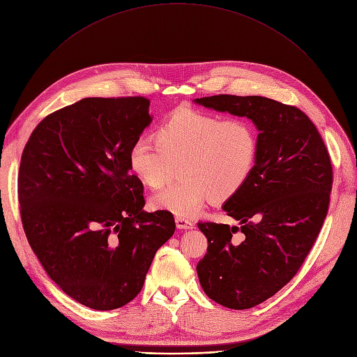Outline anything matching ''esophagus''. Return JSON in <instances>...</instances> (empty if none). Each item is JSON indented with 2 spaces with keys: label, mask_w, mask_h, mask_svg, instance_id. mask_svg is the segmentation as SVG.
I'll list each match as a JSON object with an SVG mask.
<instances>
[{
  "label": "esophagus",
  "mask_w": 357,
  "mask_h": 357,
  "mask_svg": "<svg viewBox=\"0 0 357 357\" xmlns=\"http://www.w3.org/2000/svg\"><path fill=\"white\" fill-rule=\"evenodd\" d=\"M175 222H176L178 229H192V228H193V223H192L188 218L176 216V218H175Z\"/></svg>",
  "instance_id": "obj_1"
}]
</instances>
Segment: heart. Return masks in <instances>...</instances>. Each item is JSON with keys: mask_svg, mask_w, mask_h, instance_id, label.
<instances>
[{"mask_svg": "<svg viewBox=\"0 0 357 357\" xmlns=\"http://www.w3.org/2000/svg\"><path fill=\"white\" fill-rule=\"evenodd\" d=\"M137 139L128 152L132 175L160 189L179 167V182L153 195L151 208L178 216H193L209 201L234 198L249 181L257 159L256 129L245 118H226L192 108H178L153 134Z\"/></svg>", "mask_w": 357, "mask_h": 357, "instance_id": "obj_1", "label": "heart"}]
</instances>
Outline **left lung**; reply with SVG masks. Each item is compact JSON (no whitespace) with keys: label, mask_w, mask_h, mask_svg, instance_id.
<instances>
[{"label":"left lung","mask_w":357,"mask_h":357,"mask_svg":"<svg viewBox=\"0 0 357 357\" xmlns=\"http://www.w3.org/2000/svg\"><path fill=\"white\" fill-rule=\"evenodd\" d=\"M197 104L249 118L257 128L255 169L223 205L239 226L199 222L208 250L197 272L216 303L243 310L272 298L310 252L331 202L333 171L317 128L299 108L265 96L213 95ZM241 232V242L233 236Z\"/></svg>","instance_id":"1"}]
</instances>
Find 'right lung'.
Here are the masks:
<instances>
[{"mask_svg": "<svg viewBox=\"0 0 357 357\" xmlns=\"http://www.w3.org/2000/svg\"><path fill=\"white\" fill-rule=\"evenodd\" d=\"M144 96L84 98L45 116L21 156L18 199L28 243L68 296L95 310L131 302L175 232L145 212L128 152L151 123Z\"/></svg>", "mask_w": 357, "mask_h": 357, "instance_id": "obj_1", "label": "right lung"}]
</instances>
